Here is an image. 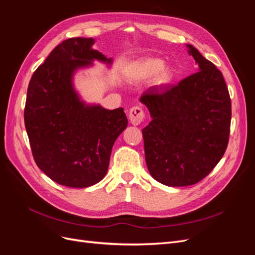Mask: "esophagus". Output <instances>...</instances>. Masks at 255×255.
I'll return each instance as SVG.
<instances>
[{
    "label": "esophagus",
    "mask_w": 255,
    "mask_h": 255,
    "mask_svg": "<svg viewBox=\"0 0 255 255\" xmlns=\"http://www.w3.org/2000/svg\"><path fill=\"white\" fill-rule=\"evenodd\" d=\"M128 118L132 125L138 126L144 118V112L142 111L141 107L139 106H134L128 112Z\"/></svg>",
    "instance_id": "1"
}]
</instances>
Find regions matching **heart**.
<instances>
[{
    "label": "heart",
    "mask_w": 255,
    "mask_h": 255,
    "mask_svg": "<svg viewBox=\"0 0 255 255\" xmlns=\"http://www.w3.org/2000/svg\"><path fill=\"white\" fill-rule=\"evenodd\" d=\"M129 72L137 80H148L153 76L152 83L158 87L171 83L174 76L170 66L164 65L163 60L153 57L138 60L130 67Z\"/></svg>",
    "instance_id": "b5f03b06"
}]
</instances>
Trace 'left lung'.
Returning a JSON list of instances; mask_svg holds the SVG:
<instances>
[{
	"label": "left lung",
	"mask_w": 255,
	"mask_h": 255,
	"mask_svg": "<svg viewBox=\"0 0 255 255\" xmlns=\"http://www.w3.org/2000/svg\"><path fill=\"white\" fill-rule=\"evenodd\" d=\"M199 71L140 97L152 121L142 129L145 163L157 182L189 186L210 174L230 136L231 99L222 73L190 44Z\"/></svg>",
	"instance_id": "1"
}]
</instances>
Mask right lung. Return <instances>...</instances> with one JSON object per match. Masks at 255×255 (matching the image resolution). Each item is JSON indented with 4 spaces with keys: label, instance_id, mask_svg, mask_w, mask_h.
I'll list each match as a JSON object with an SVG mask.
<instances>
[{
    "label": "right lung",
    "instance_id": "right-lung-1",
    "mask_svg": "<svg viewBox=\"0 0 255 255\" xmlns=\"http://www.w3.org/2000/svg\"><path fill=\"white\" fill-rule=\"evenodd\" d=\"M94 38L59 43L36 69L27 88L24 123L37 166L51 180L73 188L105 176L113 145L128 127L123 109L85 104L73 87V74L95 59H113L91 47Z\"/></svg>",
    "mask_w": 255,
    "mask_h": 255
}]
</instances>
